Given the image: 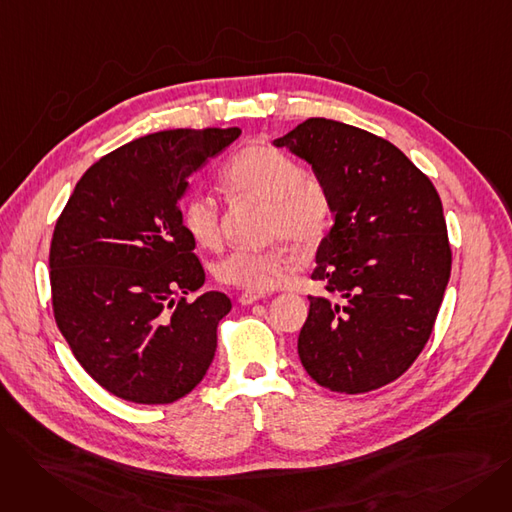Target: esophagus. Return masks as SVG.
<instances>
[{
    "instance_id": "obj_1",
    "label": "esophagus",
    "mask_w": 512,
    "mask_h": 512,
    "mask_svg": "<svg viewBox=\"0 0 512 512\" xmlns=\"http://www.w3.org/2000/svg\"><path fill=\"white\" fill-rule=\"evenodd\" d=\"M270 297V294L267 292H251V290H245L238 297V301H240V305H253V303H257V301H261V299H267Z\"/></svg>"
}]
</instances>
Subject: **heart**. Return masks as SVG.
I'll use <instances>...</instances> for the list:
<instances>
[{"instance_id":"b5f03b06","label":"heart","mask_w":512,"mask_h":512,"mask_svg":"<svg viewBox=\"0 0 512 512\" xmlns=\"http://www.w3.org/2000/svg\"><path fill=\"white\" fill-rule=\"evenodd\" d=\"M226 191L234 197H251L267 205V236L282 238L299 251H313L324 240L330 218L332 197L326 182L305 172L292 155L270 145L242 149L224 172ZM180 220L195 245L215 249L222 240L218 201L195 193L180 207ZM288 259L276 249H234L218 265L220 282L263 292L270 290L286 272Z\"/></svg>"}]
</instances>
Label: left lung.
Masks as SVG:
<instances>
[{"instance_id":"left-lung-1","label":"left lung","mask_w":512,"mask_h":512,"mask_svg":"<svg viewBox=\"0 0 512 512\" xmlns=\"http://www.w3.org/2000/svg\"><path fill=\"white\" fill-rule=\"evenodd\" d=\"M326 182L334 226L315 255L299 357L332 392L363 394L405 373L432 336L450 278L442 201L390 141L351 124L309 118L274 141Z\"/></svg>"}]
</instances>
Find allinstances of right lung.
I'll list each match as a JSON object with an SVG mask.
<instances>
[{"label": "right lung", "mask_w": 512, "mask_h": 512, "mask_svg": "<svg viewBox=\"0 0 512 512\" xmlns=\"http://www.w3.org/2000/svg\"><path fill=\"white\" fill-rule=\"evenodd\" d=\"M240 128H176L103 155L76 182L49 249L51 305L72 355L110 394L168 405L207 373L224 292L205 282L180 220L188 178Z\"/></svg>", "instance_id": "1"}]
</instances>
